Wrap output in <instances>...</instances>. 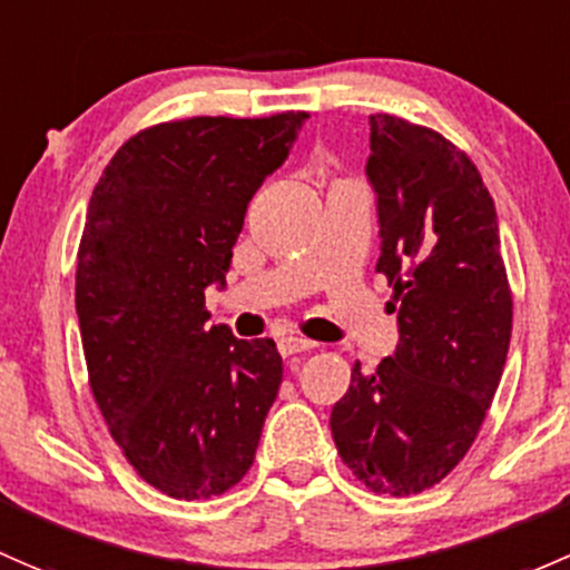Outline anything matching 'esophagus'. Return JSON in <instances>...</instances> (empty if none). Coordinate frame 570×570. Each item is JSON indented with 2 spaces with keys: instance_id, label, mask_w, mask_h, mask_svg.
Here are the masks:
<instances>
[{
  "instance_id": "esophagus-1",
  "label": "esophagus",
  "mask_w": 570,
  "mask_h": 570,
  "mask_svg": "<svg viewBox=\"0 0 570 570\" xmlns=\"http://www.w3.org/2000/svg\"><path fill=\"white\" fill-rule=\"evenodd\" d=\"M314 341L308 338H297V335H286V338L278 341V352L284 357H292V355H301V352H311L314 350Z\"/></svg>"
}]
</instances>
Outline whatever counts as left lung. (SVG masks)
I'll list each match as a JSON object with an SVG mask.
<instances>
[{"instance_id": "8db88e82", "label": "left lung", "mask_w": 570, "mask_h": 570, "mask_svg": "<svg viewBox=\"0 0 570 570\" xmlns=\"http://www.w3.org/2000/svg\"><path fill=\"white\" fill-rule=\"evenodd\" d=\"M376 190L399 346L352 368L333 406L338 456L376 494H421L466 456L505 368L513 297L494 202L464 149L426 125L371 114Z\"/></svg>"}]
</instances>
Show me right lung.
I'll return each instance as SVG.
<instances>
[{"mask_svg":"<svg viewBox=\"0 0 570 570\" xmlns=\"http://www.w3.org/2000/svg\"><path fill=\"white\" fill-rule=\"evenodd\" d=\"M305 111L149 125L89 199L76 314L95 404L139 478L175 500L243 481L278 395L269 338L209 327L205 289L232 265L245 209Z\"/></svg>","mask_w":570,"mask_h":570,"instance_id":"1","label":"right lung"}]
</instances>
